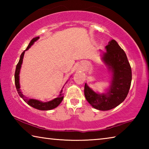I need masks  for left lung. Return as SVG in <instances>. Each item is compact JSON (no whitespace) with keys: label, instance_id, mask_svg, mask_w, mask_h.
Listing matches in <instances>:
<instances>
[{"label":"left lung","instance_id":"8db88e82","mask_svg":"<svg viewBox=\"0 0 149 149\" xmlns=\"http://www.w3.org/2000/svg\"><path fill=\"white\" fill-rule=\"evenodd\" d=\"M102 60L112 72L111 86L107 94L93 91L85 84L84 94L88 102L100 110H108L120 104L127 97L131 87L132 73L124 50L112 39L106 47Z\"/></svg>","mask_w":149,"mask_h":149}]
</instances>
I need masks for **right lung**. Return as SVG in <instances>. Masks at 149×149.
Wrapping results in <instances>:
<instances>
[{"label":"right lung","instance_id":"1","mask_svg":"<svg viewBox=\"0 0 149 149\" xmlns=\"http://www.w3.org/2000/svg\"><path fill=\"white\" fill-rule=\"evenodd\" d=\"M39 37H35V38L33 39L31 42H29V44L28 45V47H27V49L24 50V51L22 52L21 56H20V58L18 63L16 65V71H15V75H14V80H15V85H16V88L17 89V93H18L19 97L23 99L25 102H27V104H29L31 107H33L36 109H38L40 110H52L53 108H55L58 106L60 102L62 101L63 98H64V95H63L62 93V91H61L60 92V94L59 96L56 98H55L54 99L52 100H50V101L49 102H42L40 101V100H36V99H28L27 97H25V96L22 94V93L20 91V86H19V71H20V68H21V65L22 64V62H23V58L24 56V53L25 51L27 50H28L30 47L34 43L35 41H36L37 39H39Z\"/></svg>","mask_w":149,"mask_h":149}]
</instances>
